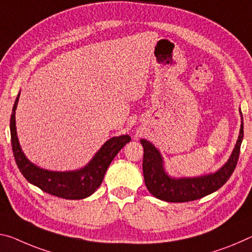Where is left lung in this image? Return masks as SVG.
Returning <instances> with one entry per match:
<instances>
[{
	"label": "left lung",
	"mask_w": 252,
	"mask_h": 252,
	"mask_svg": "<svg viewBox=\"0 0 252 252\" xmlns=\"http://www.w3.org/2000/svg\"><path fill=\"white\" fill-rule=\"evenodd\" d=\"M242 119V114H241ZM243 139V123H241L240 134L233 153L225 162V165L217 173L194 178H170L165 173L162 166V158L159 151L149 141L142 139L143 147L142 170L148 190L155 197L166 202H189L202 198L213 191L218 190L226 183L235 169L238 163L240 147Z\"/></svg>",
	"instance_id": "1"
}]
</instances>
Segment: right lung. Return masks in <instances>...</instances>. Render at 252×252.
I'll return each instance as SVG.
<instances>
[{
	"label": "right lung",
	"mask_w": 252,
	"mask_h": 252,
	"mask_svg": "<svg viewBox=\"0 0 252 252\" xmlns=\"http://www.w3.org/2000/svg\"><path fill=\"white\" fill-rule=\"evenodd\" d=\"M15 99L10 120L12 150L20 171L28 182L38 186L40 189L54 196L66 199H81L90 196L102 184L103 178L113 158L120 150L131 140L129 135H120L104 143L89 165L75 171H50L39 168L26 158L20 148L15 131V110L18 101Z\"/></svg>",
	"instance_id": "obj_1"
}]
</instances>
